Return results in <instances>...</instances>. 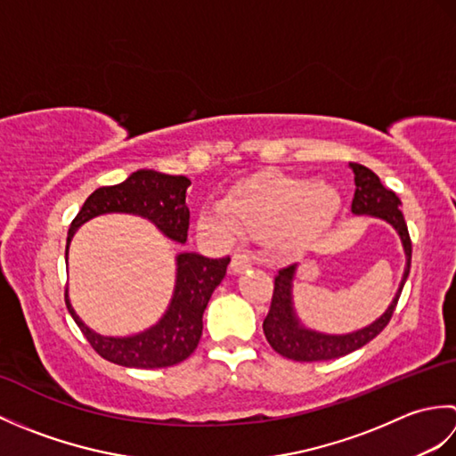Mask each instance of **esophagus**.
<instances>
[{
	"instance_id": "34e87169",
	"label": "esophagus",
	"mask_w": 456,
	"mask_h": 456,
	"mask_svg": "<svg viewBox=\"0 0 456 456\" xmlns=\"http://www.w3.org/2000/svg\"><path fill=\"white\" fill-rule=\"evenodd\" d=\"M250 266H253V256H250L248 253H237L233 256V260H231V273L233 274L245 273V270Z\"/></svg>"
}]
</instances>
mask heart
<instances>
[{"mask_svg": "<svg viewBox=\"0 0 456 456\" xmlns=\"http://www.w3.org/2000/svg\"><path fill=\"white\" fill-rule=\"evenodd\" d=\"M341 208V193L329 183L266 172L239 183L221 206L203 208L200 223L229 235L239 229L268 235L276 247L297 248L317 243L335 225Z\"/></svg>", "mask_w": 456, "mask_h": 456, "instance_id": "1", "label": "heart"}]
</instances>
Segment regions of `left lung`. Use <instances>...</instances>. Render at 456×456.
Masks as SVG:
<instances>
[{"mask_svg": "<svg viewBox=\"0 0 456 456\" xmlns=\"http://www.w3.org/2000/svg\"><path fill=\"white\" fill-rule=\"evenodd\" d=\"M351 168L354 172V198L351 211L354 216H372L378 219L388 221L390 225L398 231L402 239V245L405 250V270L403 278L398 288V294L392 299L390 307L376 319L374 323L368 327L358 329L354 333L346 335H325L312 331V329L304 327L294 312L292 302V280L296 273V265H288L280 268L274 276V292L273 302H270V312L265 317V335L270 346L274 348L278 354L286 358H292L297 362H315V361H331V358L345 356L348 353L356 351V348L370 343L376 335L382 333V329L390 323L394 315V309L398 305L400 294L403 289L405 280L410 276L411 266V239L408 233V225H405L403 213L400 209L402 201L395 193L384 183L376 174L362 167V164L351 162Z\"/></svg>", "mask_w": 456, "mask_h": 456, "instance_id": "8db88e82", "label": "left lung"}]
</instances>
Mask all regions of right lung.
I'll use <instances>...</instances> for the list:
<instances>
[{"mask_svg": "<svg viewBox=\"0 0 456 456\" xmlns=\"http://www.w3.org/2000/svg\"><path fill=\"white\" fill-rule=\"evenodd\" d=\"M186 176L154 170H137L118 186L95 190L84 201L78 216L68 229V245L76 229L103 213H133L152 221L164 235L178 243H186L190 227V209L186 206ZM229 256L208 258L196 253L176 256V286L172 302L157 325L133 337H103L82 323L70 305L66 292V307L80 327L84 337L105 361L129 368H164L178 364L196 351L203 331V312L209 297L227 274Z\"/></svg>", "mask_w": 456, "mask_h": 456, "instance_id": "add662e5", "label": "right lung"}]
</instances>
